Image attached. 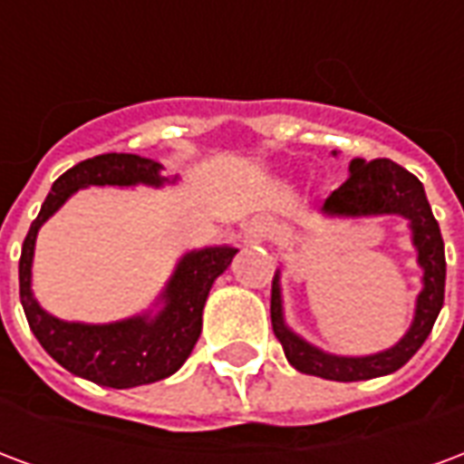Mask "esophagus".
I'll return each mask as SVG.
<instances>
[{"label":"esophagus","mask_w":464,"mask_h":464,"mask_svg":"<svg viewBox=\"0 0 464 464\" xmlns=\"http://www.w3.org/2000/svg\"><path fill=\"white\" fill-rule=\"evenodd\" d=\"M268 236H271V226L263 218H253L248 223V228H246V243L248 246H258V243L268 241Z\"/></svg>","instance_id":"34e87169"}]
</instances>
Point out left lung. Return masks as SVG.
Wrapping results in <instances>:
<instances>
[{"label": "left lung", "instance_id": "obj_1", "mask_svg": "<svg viewBox=\"0 0 464 464\" xmlns=\"http://www.w3.org/2000/svg\"><path fill=\"white\" fill-rule=\"evenodd\" d=\"M348 171L350 176L345 183L325 198L321 211L325 216H345V218H360V216L408 218L412 246L418 251V266L422 268V291L418 293L415 315L408 333L392 348L350 358V355H333L315 348L285 325L281 271H276L271 291V323L285 358L293 368L305 375L338 380V382L380 378L402 368L418 353L420 345L428 341L445 301V243L418 176H412L408 169H402L390 159H375V161L353 159Z\"/></svg>", "mask_w": 464, "mask_h": 464}]
</instances>
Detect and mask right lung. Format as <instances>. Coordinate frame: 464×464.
I'll list each match as a JSON object with an SVG mask.
<instances>
[{"label":"right lung","instance_id":"add662e5","mask_svg":"<svg viewBox=\"0 0 464 464\" xmlns=\"http://www.w3.org/2000/svg\"><path fill=\"white\" fill-rule=\"evenodd\" d=\"M161 163L136 153H102L62 173L29 226L19 258V298L29 328L52 358L79 378L104 388H136L173 375L191 355L201 335L203 305L213 281L231 266L238 248L208 246L183 256L159 295V313H141L116 323L59 321L36 303L32 293V261L36 233L66 198L86 186H163Z\"/></svg>","mask_w":464,"mask_h":464}]
</instances>
